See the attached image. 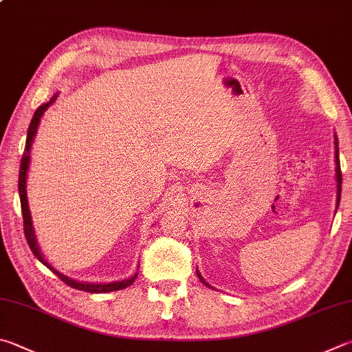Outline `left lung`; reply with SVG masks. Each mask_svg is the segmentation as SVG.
I'll list each match as a JSON object with an SVG mask.
<instances>
[{
  "label": "left lung",
  "mask_w": 352,
  "mask_h": 352,
  "mask_svg": "<svg viewBox=\"0 0 352 352\" xmlns=\"http://www.w3.org/2000/svg\"><path fill=\"white\" fill-rule=\"evenodd\" d=\"M336 175H337V206H338V203H340V194H342V170H340V162H338V142H337V138H336ZM197 276H198V278L201 280V283L208 285L206 282H204L203 277L200 276V272H198V271H197Z\"/></svg>",
  "instance_id": "left-lung-1"
}]
</instances>
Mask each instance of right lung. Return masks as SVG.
Listing matches in <instances>:
<instances>
[{"instance_id": "1", "label": "right lung", "mask_w": 352, "mask_h": 352, "mask_svg": "<svg viewBox=\"0 0 352 352\" xmlns=\"http://www.w3.org/2000/svg\"><path fill=\"white\" fill-rule=\"evenodd\" d=\"M55 98H56V95H55L52 100L49 101V103L40 106L35 111L34 118H32L30 126H29V131H28V138H25V149H24V154H23V158H21L20 177H18V192H20V200H21V214H23V226H24L25 240H28V245L30 248V251L34 252L35 257L40 260L43 265H46L50 271H54L56 276H58L67 286L74 287V289H80V291H85V292H95V294L124 289V287L131 286L133 282H135L137 274L133 277H131V278L123 280V282H113V283H81V282H76V280L69 278L66 276H63V274H60L58 271H55L54 267L50 266L47 261L43 258V255L40 252V248H38V245H36V240H35V235H34V229H32L29 208H28V197H25V175H28V168H29V151H30L32 140H34V137H35L36 127H38V124H40V120L43 117V113L49 109V106L54 103Z\"/></svg>"}]
</instances>
